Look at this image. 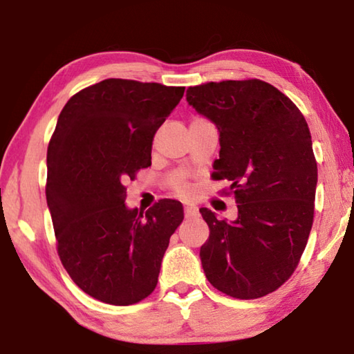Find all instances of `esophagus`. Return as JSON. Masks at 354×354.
Masks as SVG:
<instances>
[{"label": "esophagus", "mask_w": 354, "mask_h": 354, "mask_svg": "<svg viewBox=\"0 0 354 354\" xmlns=\"http://www.w3.org/2000/svg\"><path fill=\"white\" fill-rule=\"evenodd\" d=\"M196 214H198V211H196V207H194V206H184L185 218H194V217H196Z\"/></svg>", "instance_id": "obj_1"}]
</instances>
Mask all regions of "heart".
I'll return each instance as SVG.
<instances>
[{
    "instance_id": "1",
    "label": "heart",
    "mask_w": 354,
    "mask_h": 354,
    "mask_svg": "<svg viewBox=\"0 0 354 354\" xmlns=\"http://www.w3.org/2000/svg\"><path fill=\"white\" fill-rule=\"evenodd\" d=\"M178 190H179V192H185V187H184V185L179 184V185H178Z\"/></svg>"
}]
</instances>
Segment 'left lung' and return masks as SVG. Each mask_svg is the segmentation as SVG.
<instances>
[{
	"label": "left lung",
	"instance_id": "8db88e82",
	"mask_svg": "<svg viewBox=\"0 0 354 354\" xmlns=\"http://www.w3.org/2000/svg\"><path fill=\"white\" fill-rule=\"evenodd\" d=\"M187 103L217 127L214 179H227L236 220L200 212L209 239L200 248L206 278L226 295L254 299L292 277L314 220L317 162L306 120L261 80L189 87Z\"/></svg>",
	"mask_w": 354,
	"mask_h": 354
}]
</instances>
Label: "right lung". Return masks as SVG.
<instances>
[{"mask_svg":"<svg viewBox=\"0 0 354 354\" xmlns=\"http://www.w3.org/2000/svg\"><path fill=\"white\" fill-rule=\"evenodd\" d=\"M184 87L104 80L64 106L46 153V203L57 253L75 284L95 299L128 306L154 290L183 205L127 206V184L151 165L153 137Z\"/></svg>","mask_w":354,"mask_h":354,"instance_id":"1","label":"right lung"}]
</instances>
